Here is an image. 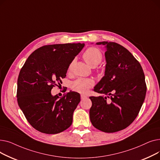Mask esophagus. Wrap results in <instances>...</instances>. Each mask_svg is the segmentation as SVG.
Returning <instances> with one entry per match:
<instances>
[{
    "label": "esophagus",
    "instance_id": "1",
    "mask_svg": "<svg viewBox=\"0 0 160 160\" xmlns=\"http://www.w3.org/2000/svg\"><path fill=\"white\" fill-rule=\"evenodd\" d=\"M80 97H81L82 99H83V98H85L87 97V95H84V94H81L80 95Z\"/></svg>",
    "mask_w": 160,
    "mask_h": 160
}]
</instances>
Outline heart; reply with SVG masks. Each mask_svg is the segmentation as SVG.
Masks as SVG:
<instances>
[{"instance_id": "b5f03b06", "label": "heart", "mask_w": 160, "mask_h": 160, "mask_svg": "<svg viewBox=\"0 0 160 160\" xmlns=\"http://www.w3.org/2000/svg\"><path fill=\"white\" fill-rule=\"evenodd\" d=\"M83 58L86 62L91 67L97 66L102 60V54L101 51L96 47H89L83 54ZM74 60H72L68 66V71L72 70ZM93 81L91 79L79 78L72 82L71 88L72 90L81 93H86L89 89L93 87Z\"/></svg>"}]
</instances>
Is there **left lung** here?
<instances>
[{
    "label": "left lung",
    "mask_w": 160,
    "mask_h": 160,
    "mask_svg": "<svg viewBox=\"0 0 160 160\" xmlns=\"http://www.w3.org/2000/svg\"><path fill=\"white\" fill-rule=\"evenodd\" d=\"M106 45L105 74L94 88L102 94L90 97V121L97 129L113 133L128 127L137 117L145 100L147 85L139 62L128 50L115 42Z\"/></svg>",
    "instance_id": "8db88e82"
}]
</instances>
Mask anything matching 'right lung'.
Returning <instances> with one entry per match:
<instances>
[{
    "mask_svg": "<svg viewBox=\"0 0 160 160\" xmlns=\"http://www.w3.org/2000/svg\"><path fill=\"white\" fill-rule=\"evenodd\" d=\"M84 45L78 43L43 46L29 56L21 68L18 102L28 122L39 132L56 134L72 124L80 94L71 91L59 98L51 95V90L62 83L69 63Z\"/></svg>",
    "mask_w": 160,
    "mask_h": 160,
    "instance_id": "1",
    "label": "right lung"
}]
</instances>
